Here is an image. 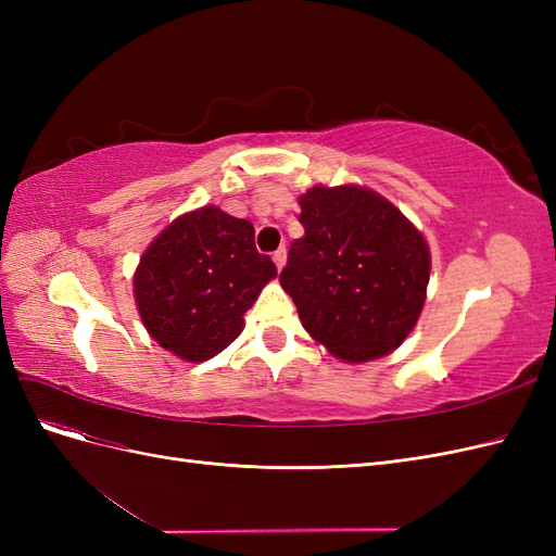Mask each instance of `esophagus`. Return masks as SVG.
I'll return each instance as SVG.
<instances>
[{"label": "esophagus", "mask_w": 556, "mask_h": 556, "mask_svg": "<svg viewBox=\"0 0 556 556\" xmlns=\"http://www.w3.org/2000/svg\"><path fill=\"white\" fill-rule=\"evenodd\" d=\"M274 262H276L278 271H280V268L285 266V262H288V250H285V248H278V250L274 252Z\"/></svg>", "instance_id": "1"}]
</instances>
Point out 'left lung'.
I'll list each match as a JSON object with an SVG mask.
<instances>
[{
	"mask_svg": "<svg viewBox=\"0 0 556 556\" xmlns=\"http://www.w3.org/2000/svg\"><path fill=\"white\" fill-rule=\"evenodd\" d=\"M306 233L290 248L280 285L301 325L336 359L394 352L425 308L429 243L390 199L362 185H315L299 197Z\"/></svg>",
	"mask_w": 556,
	"mask_h": 556,
	"instance_id": "left-lung-1",
	"label": "left lung"
}]
</instances>
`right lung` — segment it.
Wrapping results in <instances>:
<instances>
[{
	"label": "right lung",
	"instance_id": "obj_1",
	"mask_svg": "<svg viewBox=\"0 0 556 556\" xmlns=\"http://www.w3.org/2000/svg\"><path fill=\"white\" fill-rule=\"evenodd\" d=\"M278 276L255 248V227L220 206L178 215L146 248L134 301L148 333L185 362H206L245 327L264 285Z\"/></svg>",
	"mask_w": 556,
	"mask_h": 556
}]
</instances>
